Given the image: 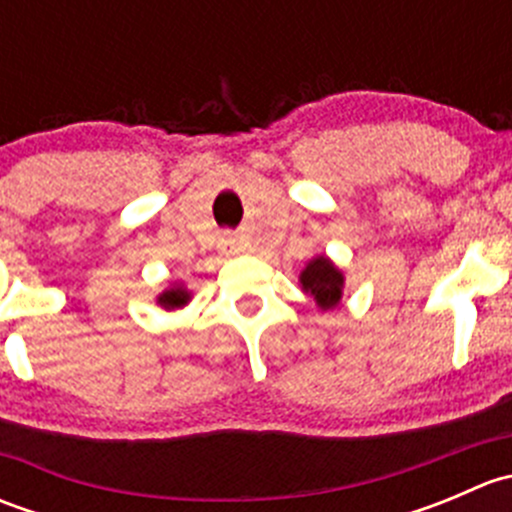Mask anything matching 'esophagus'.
Returning a JSON list of instances; mask_svg holds the SVG:
<instances>
[{
    "mask_svg": "<svg viewBox=\"0 0 512 512\" xmlns=\"http://www.w3.org/2000/svg\"><path fill=\"white\" fill-rule=\"evenodd\" d=\"M223 242H225V247H230V250H235V247H237V240L232 235H227Z\"/></svg>",
    "mask_w": 512,
    "mask_h": 512,
    "instance_id": "34e87169",
    "label": "esophagus"
}]
</instances>
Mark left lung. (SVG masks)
I'll use <instances>...</instances> for the list:
<instances>
[{
	"mask_svg": "<svg viewBox=\"0 0 512 512\" xmlns=\"http://www.w3.org/2000/svg\"><path fill=\"white\" fill-rule=\"evenodd\" d=\"M299 287L317 302L322 312H329L342 302L344 272L327 255H314L299 272Z\"/></svg>",
	"mask_w": 512,
	"mask_h": 512,
	"instance_id": "left-lung-1",
	"label": "left lung"
}]
</instances>
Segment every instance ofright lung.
Returning a JSON list of instances; mask_svg holds the SVG:
<instances>
[{
	"label": "right lung",
	"instance_id": "obj_1",
	"mask_svg": "<svg viewBox=\"0 0 512 512\" xmlns=\"http://www.w3.org/2000/svg\"><path fill=\"white\" fill-rule=\"evenodd\" d=\"M193 299V292H190L188 287L183 285V282H173L168 289H163V292L156 297V304L165 309V312H173V309H180L185 307V304Z\"/></svg>",
	"mask_w": 512,
	"mask_h": 512
}]
</instances>
